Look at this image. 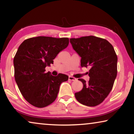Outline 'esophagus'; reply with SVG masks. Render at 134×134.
<instances>
[{
    "instance_id": "obj_1",
    "label": "esophagus",
    "mask_w": 134,
    "mask_h": 134,
    "mask_svg": "<svg viewBox=\"0 0 134 134\" xmlns=\"http://www.w3.org/2000/svg\"><path fill=\"white\" fill-rule=\"evenodd\" d=\"M68 79L69 80H71V81H74V80H76V78H74V77H72V76H69Z\"/></svg>"
}]
</instances>
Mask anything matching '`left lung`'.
Here are the masks:
<instances>
[{
	"instance_id": "obj_1",
	"label": "left lung",
	"mask_w": 134,
	"mask_h": 134,
	"mask_svg": "<svg viewBox=\"0 0 134 134\" xmlns=\"http://www.w3.org/2000/svg\"><path fill=\"white\" fill-rule=\"evenodd\" d=\"M70 43L81 57L80 66L91 68L88 83L79 79L83 86L75 97L80 104L94 107L104 101L113 88L117 75L116 52L107 40L94 36L71 38Z\"/></svg>"
}]
</instances>
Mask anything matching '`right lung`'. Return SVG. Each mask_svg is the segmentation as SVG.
<instances>
[{
    "instance_id": "right-lung-1",
    "label": "right lung",
    "mask_w": 134,
    "mask_h": 134,
    "mask_svg": "<svg viewBox=\"0 0 134 134\" xmlns=\"http://www.w3.org/2000/svg\"><path fill=\"white\" fill-rule=\"evenodd\" d=\"M69 44L68 38L37 36L24 41L14 57V79L25 99L36 107L43 108L56 99L62 82L68 76H53L45 68Z\"/></svg>"
}]
</instances>
